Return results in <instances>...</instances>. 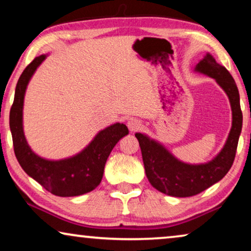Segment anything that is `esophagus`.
Instances as JSON below:
<instances>
[{"label": "esophagus", "mask_w": 251, "mask_h": 251, "mask_svg": "<svg viewBox=\"0 0 251 251\" xmlns=\"http://www.w3.org/2000/svg\"><path fill=\"white\" fill-rule=\"evenodd\" d=\"M126 126H128L130 131L135 132V131H137V130H139L140 128H142L143 125L138 119H130L129 121L126 122Z\"/></svg>", "instance_id": "obj_1"}]
</instances>
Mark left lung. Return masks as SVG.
<instances>
[{"instance_id":"left-lung-1","label":"left lung","mask_w":251,"mask_h":251,"mask_svg":"<svg viewBox=\"0 0 251 251\" xmlns=\"http://www.w3.org/2000/svg\"><path fill=\"white\" fill-rule=\"evenodd\" d=\"M194 72L214 78L224 90L232 109V126L217 155L208 162L198 164L183 162L156 139L145 133H135L142 150L147 179L154 188L170 197H193L221 180L231 169L242 130L240 95L229 72L209 52L195 65Z\"/></svg>"}]
</instances>
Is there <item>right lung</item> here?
Segmentation results:
<instances>
[{
  "mask_svg": "<svg viewBox=\"0 0 251 251\" xmlns=\"http://www.w3.org/2000/svg\"><path fill=\"white\" fill-rule=\"evenodd\" d=\"M48 54L36 57L20 75L10 109V130L17 160L24 171L47 191L58 197H78L100 184L104 168L112 150L129 133L126 125L116 122L98 131L81 152L60 160H49L34 152L24 132L23 112L27 85Z\"/></svg>",
  "mask_w": 251,
  "mask_h": 251,
  "instance_id": "add662e5",
  "label": "right lung"
}]
</instances>
